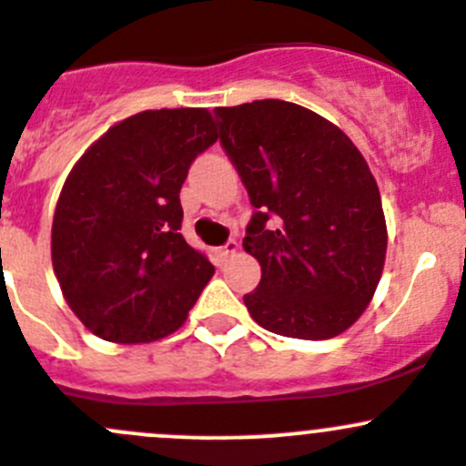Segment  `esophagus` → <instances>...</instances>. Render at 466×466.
<instances>
[{"label":"esophagus","instance_id":"obj_1","mask_svg":"<svg viewBox=\"0 0 466 466\" xmlns=\"http://www.w3.org/2000/svg\"><path fill=\"white\" fill-rule=\"evenodd\" d=\"M238 251H239V242H235V239H228L224 247H219V256H222V258H231Z\"/></svg>","mask_w":466,"mask_h":466}]
</instances>
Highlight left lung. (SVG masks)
Returning <instances> with one entry per match:
<instances>
[{
  "label": "left lung",
  "mask_w": 466,
  "mask_h": 466,
  "mask_svg": "<svg viewBox=\"0 0 466 466\" xmlns=\"http://www.w3.org/2000/svg\"><path fill=\"white\" fill-rule=\"evenodd\" d=\"M215 117L256 208L242 239L262 269L256 292L244 294L248 315L285 338L344 333L374 299L388 251L365 156L342 128L292 101L222 106Z\"/></svg>",
  "instance_id": "left-lung-1"
}]
</instances>
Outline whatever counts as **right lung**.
Here are the masks:
<instances>
[{
  "label": "right lung",
  "mask_w": 466,
  "mask_h": 466,
  "mask_svg": "<svg viewBox=\"0 0 466 466\" xmlns=\"http://www.w3.org/2000/svg\"><path fill=\"white\" fill-rule=\"evenodd\" d=\"M218 140L208 108L142 110L110 127L67 174L52 265L67 306L96 338L156 342L181 329L215 274L178 233L181 186Z\"/></svg>",
  "instance_id": "right-lung-1"
}]
</instances>
